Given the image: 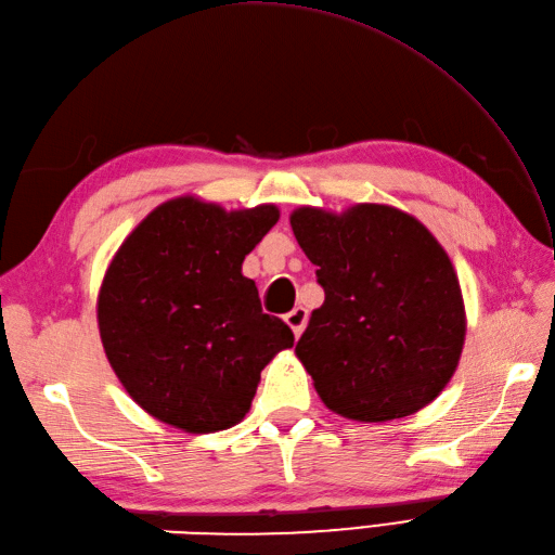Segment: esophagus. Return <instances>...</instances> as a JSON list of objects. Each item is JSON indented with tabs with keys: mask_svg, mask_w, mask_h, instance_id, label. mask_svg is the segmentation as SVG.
<instances>
[{
	"mask_svg": "<svg viewBox=\"0 0 555 555\" xmlns=\"http://www.w3.org/2000/svg\"><path fill=\"white\" fill-rule=\"evenodd\" d=\"M284 322L291 326L293 336L300 338L302 332H305V326H308V310L300 308V305H298V308H293V310L284 317Z\"/></svg>",
	"mask_w": 555,
	"mask_h": 555,
	"instance_id": "1",
	"label": "esophagus"
}]
</instances>
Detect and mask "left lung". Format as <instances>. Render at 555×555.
<instances>
[{
  "label": "left lung",
  "instance_id": "obj_1",
  "mask_svg": "<svg viewBox=\"0 0 555 555\" xmlns=\"http://www.w3.org/2000/svg\"><path fill=\"white\" fill-rule=\"evenodd\" d=\"M291 229L324 288L296 346L322 403L356 422L429 405L455 374L467 332L457 271L434 233L379 203L305 205L291 211Z\"/></svg>",
  "mask_w": 555,
  "mask_h": 555
}]
</instances>
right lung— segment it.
I'll return each mask as SVG.
<instances>
[{
  "instance_id": "obj_1",
  "label": "right lung",
  "mask_w": 555,
  "mask_h": 555,
  "mask_svg": "<svg viewBox=\"0 0 555 555\" xmlns=\"http://www.w3.org/2000/svg\"><path fill=\"white\" fill-rule=\"evenodd\" d=\"M279 221L276 205L223 209L167 199L128 233L104 271V356L147 415L188 434L238 424L259 374L293 332L262 312L243 259Z\"/></svg>"
}]
</instances>
